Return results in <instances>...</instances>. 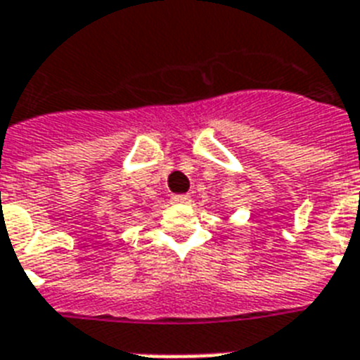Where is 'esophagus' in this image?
I'll use <instances>...</instances> for the list:
<instances>
[{
  "label": "esophagus",
  "instance_id": "1",
  "mask_svg": "<svg viewBox=\"0 0 360 360\" xmlns=\"http://www.w3.org/2000/svg\"><path fill=\"white\" fill-rule=\"evenodd\" d=\"M189 200H191V197H189V195H172L171 197V202H174V204H188Z\"/></svg>",
  "mask_w": 360,
  "mask_h": 360
}]
</instances>
